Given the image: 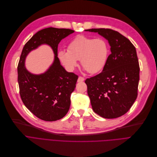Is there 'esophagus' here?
<instances>
[{"label": "esophagus", "mask_w": 157, "mask_h": 157, "mask_svg": "<svg viewBox=\"0 0 157 157\" xmlns=\"http://www.w3.org/2000/svg\"><path fill=\"white\" fill-rule=\"evenodd\" d=\"M84 80H85V78H84V77H78V82H83V81H84Z\"/></svg>", "instance_id": "obj_1"}]
</instances>
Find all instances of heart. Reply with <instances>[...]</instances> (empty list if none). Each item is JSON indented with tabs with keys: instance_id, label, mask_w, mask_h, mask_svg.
Here are the masks:
<instances>
[{
	"instance_id": "1",
	"label": "heart",
	"mask_w": 157,
	"mask_h": 157,
	"mask_svg": "<svg viewBox=\"0 0 157 157\" xmlns=\"http://www.w3.org/2000/svg\"><path fill=\"white\" fill-rule=\"evenodd\" d=\"M109 53V44L104 39L77 36L68 44V51L60 50L57 57L68 71H73L80 60L87 72L95 74L104 68Z\"/></svg>"
}]
</instances>
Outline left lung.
<instances>
[{
    "mask_svg": "<svg viewBox=\"0 0 157 157\" xmlns=\"http://www.w3.org/2000/svg\"><path fill=\"white\" fill-rule=\"evenodd\" d=\"M86 31L107 39L111 51L103 71L85 81L93 110L104 118L119 117L130 110L138 94L140 68L136 47L113 29Z\"/></svg>",
    "mask_w": 157,
    "mask_h": 157,
    "instance_id": "1",
    "label": "left lung"
}]
</instances>
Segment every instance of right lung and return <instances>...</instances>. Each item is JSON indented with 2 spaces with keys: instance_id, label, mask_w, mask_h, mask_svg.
I'll use <instances>...</instances> for the list:
<instances>
[{
  "instance_id": "1",
  "label": "right lung",
  "mask_w": 157,
  "mask_h": 157,
  "mask_svg": "<svg viewBox=\"0 0 157 157\" xmlns=\"http://www.w3.org/2000/svg\"><path fill=\"white\" fill-rule=\"evenodd\" d=\"M74 33L69 29L48 27L36 33L24 45L18 65V82L21 99L31 113L42 120L63 118L70 107V96L78 75L67 72L57 57V47L63 39ZM42 44H47L55 54L54 63L41 75L29 73L24 66L26 55Z\"/></svg>"
}]
</instances>
